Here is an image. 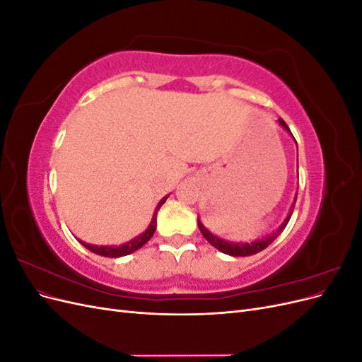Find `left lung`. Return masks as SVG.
Returning a JSON list of instances; mask_svg holds the SVG:
<instances>
[{"mask_svg":"<svg viewBox=\"0 0 362 362\" xmlns=\"http://www.w3.org/2000/svg\"><path fill=\"white\" fill-rule=\"evenodd\" d=\"M278 122H279V125H281L284 129H287L288 133L291 134L290 128L287 127V124L284 122L282 119H278ZM291 137H293V134H291ZM293 139H294V137H293ZM294 141H296V140H294ZM296 145H298V141H296ZM296 199H298V194H296L294 202H293V205L290 206V211H288L287 217L284 218V222L278 226L276 231H273L272 234H269V235H266V237H261V238H258V240H254V242H250V243L229 242V240H225V238H222V237L214 235L213 233L208 231V229L204 226V223L199 221V217H198V226H199L201 233H202V235H204V238L206 240V242L210 243L211 246H214L216 249L223 252V254L231 255V257H249V255L258 254V252H261L262 249H266V247L273 242V240H275V238L284 231V229H286V226H287V223H288V221H290V217H291V214H293Z\"/></svg>","mask_w":362,"mask_h":362,"instance_id":"8db88e82","label":"left lung"}]
</instances>
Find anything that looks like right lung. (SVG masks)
I'll use <instances>...</instances> for the list:
<instances>
[{
    "mask_svg": "<svg viewBox=\"0 0 362 362\" xmlns=\"http://www.w3.org/2000/svg\"><path fill=\"white\" fill-rule=\"evenodd\" d=\"M169 196V194H168ZM168 196H164V198L158 202L156 211H154V216H152V221L149 223V226L145 229L144 233H141L140 235L134 237L133 240H129V242L124 243V245H119V246H96V245H89L86 242H81V240H78V242L86 247L89 249L90 252H93V254L96 255H101V257H108V258H119V257H125V255H129L133 254V252H136L137 249H140L141 246H144L145 243H148L151 237L154 235L156 233V228H157V213L160 210V206L166 202Z\"/></svg>",
    "mask_w": 362,
    "mask_h": 362,
    "instance_id": "add662e5",
    "label": "right lung"
}]
</instances>
